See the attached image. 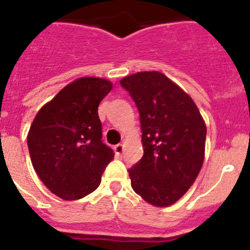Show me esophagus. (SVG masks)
<instances>
[{
    "label": "esophagus",
    "mask_w": 250,
    "mask_h": 250,
    "mask_svg": "<svg viewBox=\"0 0 250 250\" xmlns=\"http://www.w3.org/2000/svg\"><path fill=\"white\" fill-rule=\"evenodd\" d=\"M114 151H115V155L116 156H120L124 151V145L123 144H118L114 146Z\"/></svg>",
    "instance_id": "1"
}]
</instances>
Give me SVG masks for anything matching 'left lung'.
<instances>
[{"label":"left lung","mask_w":250,"mask_h":250,"mask_svg":"<svg viewBox=\"0 0 250 250\" xmlns=\"http://www.w3.org/2000/svg\"><path fill=\"white\" fill-rule=\"evenodd\" d=\"M140 115L144 155L129 169L131 188L149 204L169 207L195 182L204 161L207 126L195 103L158 71L124 77Z\"/></svg>","instance_id":"8db88e82"}]
</instances>
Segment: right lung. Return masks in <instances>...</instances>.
I'll use <instances>...</instances> for the list:
<instances>
[{
  "instance_id": "add662e5",
  "label": "right lung",
  "mask_w": 250,
  "mask_h": 250,
  "mask_svg": "<svg viewBox=\"0 0 250 250\" xmlns=\"http://www.w3.org/2000/svg\"><path fill=\"white\" fill-rule=\"evenodd\" d=\"M112 89L99 77H81L43 105L27 135L35 171L51 193L63 200L89 195L114 151L103 143L98 107Z\"/></svg>"
}]
</instances>
